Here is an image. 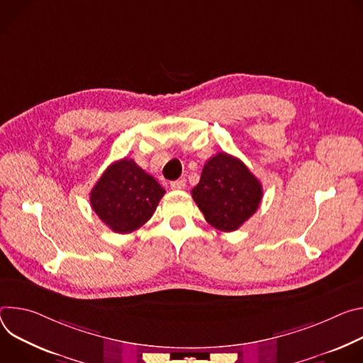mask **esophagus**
Instances as JSON below:
<instances>
[{
    "mask_svg": "<svg viewBox=\"0 0 363 363\" xmlns=\"http://www.w3.org/2000/svg\"><path fill=\"white\" fill-rule=\"evenodd\" d=\"M170 187H172L173 190H182V189H184V187H186V180H184V179L174 180V182H172V183H170Z\"/></svg>",
    "mask_w": 363,
    "mask_h": 363,
    "instance_id": "1",
    "label": "esophagus"
}]
</instances>
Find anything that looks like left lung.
<instances>
[{"mask_svg":"<svg viewBox=\"0 0 363 363\" xmlns=\"http://www.w3.org/2000/svg\"><path fill=\"white\" fill-rule=\"evenodd\" d=\"M191 197L208 223L232 232L257 212L262 186L242 161L222 151L205 164Z\"/></svg>","mask_w":363,"mask_h":363,"instance_id":"left-lung-1","label":"left lung"}]
</instances>
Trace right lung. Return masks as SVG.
<instances>
[{
  "mask_svg": "<svg viewBox=\"0 0 363 363\" xmlns=\"http://www.w3.org/2000/svg\"><path fill=\"white\" fill-rule=\"evenodd\" d=\"M166 190L131 158L112 163L91 191L99 219L116 233H131L155 212Z\"/></svg>",
  "mask_w": 363,
  "mask_h": 363,
  "instance_id": "right-lung-1",
  "label": "right lung"
}]
</instances>
